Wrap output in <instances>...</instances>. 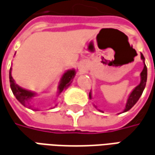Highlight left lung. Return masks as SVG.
<instances>
[{"mask_svg":"<svg viewBox=\"0 0 155 155\" xmlns=\"http://www.w3.org/2000/svg\"><path fill=\"white\" fill-rule=\"evenodd\" d=\"M141 59H142L143 62V71L140 73L141 81H140V83H139V85L136 87L133 90L132 93H130V95L128 96V100H127V103H126V106H125L124 110V113L127 112L129 109H131L134 107V105L138 102L139 97H141L143 92V89L145 87L146 82H147V67H146L145 63H144V57H143V55L142 53H141ZM89 98L90 99L92 98L91 93H89Z\"/></svg>","mask_w":155,"mask_h":155,"instance_id":"1","label":"left lung"}]
</instances>
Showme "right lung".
<instances>
[{
  "label": "right lung",
  "mask_w": 155,
  "mask_h": 155,
  "mask_svg": "<svg viewBox=\"0 0 155 155\" xmlns=\"http://www.w3.org/2000/svg\"><path fill=\"white\" fill-rule=\"evenodd\" d=\"M12 68L10 69L9 72V78H10V84H11V88L12 91L14 96L16 97L17 100L19 101L21 104H22L23 106L27 107L28 108H31L33 110H37L36 108H33L32 106L31 105V100L33 97L36 96V93L33 92H31L27 89H24L22 87H19L17 84L15 83V81L13 79L12 76ZM76 75L75 69H70L68 70L67 72L62 75V78L60 80V83L58 85V94L62 93V91L67 89L70 84L72 83V80L74 78Z\"/></svg>",
  "instance_id": "right-lung-1"
}]
</instances>
